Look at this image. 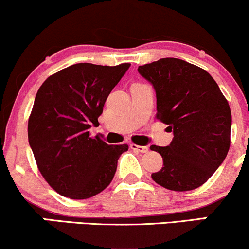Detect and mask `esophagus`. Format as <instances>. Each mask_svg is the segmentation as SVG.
Segmentation results:
<instances>
[{
  "label": "esophagus",
  "mask_w": 249,
  "mask_h": 249,
  "mask_svg": "<svg viewBox=\"0 0 249 249\" xmlns=\"http://www.w3.org/2000/svg\"><path fill=\"white\" fill-rule=\"evenodd\" d=\"M131 148L134 151H137V152H141V153H147L148 152V147L146 146H139V145H136V144H131L130 145Z\"/></svg>",
  "instance_id": "esophagus-1"
}]
</instances>
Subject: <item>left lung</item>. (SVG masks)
Returning a JSON list of instances; mask_svg holds the SVG:
<instances>
[{"label":"left lung","instance_id":"8db88e82","mask_svg":"<svg viewBox=\"0 0 249 249\" xmlns=\"http://www.w3.org/2000/svg\"><path fill=\"white\" fill-rule=\"evenodd\" d=\"M138 72L152 84L157 119L168 125V146L151 145L162 167L151 177L171 191H191L207 181L230 150L232 115L213 77L179 58H160Z\"/></svg>","mask_w":249,"mask_h":249}]
</instances>
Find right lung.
Instances as JSON below:
<instances>
[{
    "instance_id": "obj_1",
    "label": "right lung",
    "mask_w": 249,
    "mask_h": 249,
    "mask_svg": "<svg viewBox=\"0 0 249 249\" xmlns=\"http://www.w3.org/2000/svg\"><path fill=\"white\" fill-rule=\"evenodd\" d=\"M130 65L77 63L48 77L37 91L28 139L43 178L61 196L88 199L112 181L128 146L108 145L89 130Z\"/></svg>"
}]
</instances>
